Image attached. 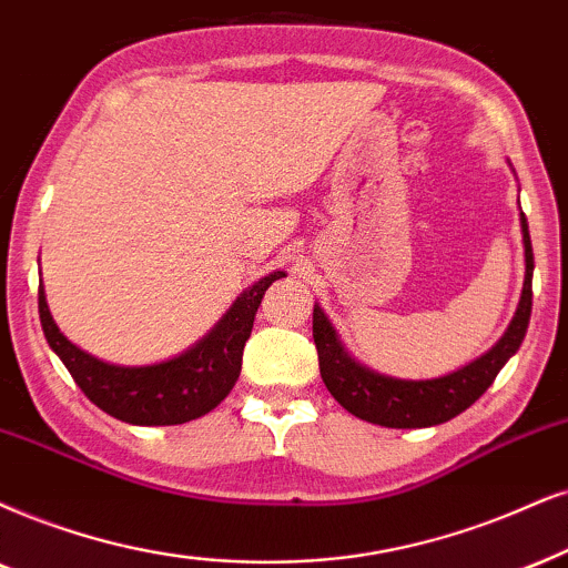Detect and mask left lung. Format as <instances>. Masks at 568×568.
<instances>
[{
  "label": "left lung",
  "mask_w": 568,
  "mask_h": 568,
  "mask_svg": "<svg viewBox=\"0 0 568 568\" xmlns=\"http://www.w3.org/2000/svg\"><path fill=\"white\" fill-rule=\"evenodd\" d=\"M521 233H524V260H527V275H524V291L519 308H516L511 325L506 335L495 346L479 356L477 362L466 364L454 375L437 379H396L377 375L346 354V348L337 341L333 325H329L325 312L314 306V346L320 356V375L325 379L327 390L333 398L358 419L372 422L379 427L414 429L433 427L454 419L466 412L475 400L483 396L504 364L519 351L524 335H527L529 314H532V270L535 254L532 241H529L527 217L521 212Z\"/></svg>",
  "instance_id": "8db88e82"
}]
</instances>
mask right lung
Wrapping results in <instances>:
<instances>
[{
	"instance_id": "right-lung-1",
	"label": "right lung",
	"mask_w": 568,
	"mask_h": 568,
	"mask_svg": "<svg viewBox=\"0 0 568 568\" xmlns=\"http://www.w3.org/2000/svg\"><path fill=\"white\" fill-rule=\"evenodd\" d=\"M283 275L285 272H272L251 285L204 341L178 358L152 367H118L73 346L54 325L41 285L39 317L47 343L91 404L128 425H185L210 414L233 390L256 308L264 291Z\"/></svg>"
}]
</instances>
